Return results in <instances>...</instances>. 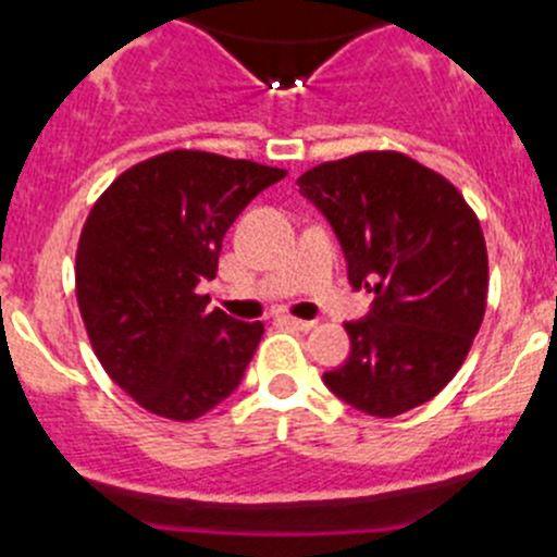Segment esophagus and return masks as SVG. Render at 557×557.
Here are the masks:
<instances>
[{
	"mask_svg": "<svg viewBox=\"0 0 557 557\" xmlns=\"http://www.w3.org/2000/svg\"><path fill=\"white\" fill-rule=\"evenodd\" d=\"M280 321H283L285 326H290V329H299V332H310V329H315V321H301V318L283 315Z\"/></svg>",
	"mask_w": 557,
	"mask_h": 557,
	"instance_id": "34e87169",
	"label": "esophagus"
}]
</instances>
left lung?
<instances>
[{
  "label": "left lung",
  "instance_id": "8db88e82",
  "mask_svg": "<svg viewBox=\"0 0 557 557\" xmlns=\"http://www.w3.org/2000/svg\"><path fill=\"white\" fill-rule=\"evenodd\" d=\"M326 218L354 288L375 294L345 323L350 356L323 372L361 413L399 416L433 399L471 350L487 305V247L451 182L399 152H361L299 176Z\"/></svg>",
  "mask_w": 557,
  "mask_h": 557
}]
</instances>
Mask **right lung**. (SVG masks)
I'll return each mask as SVG.
<instances>
[{"instance_id": "obj_1", "label": "right lung", "mask_w": 557, "mask_h": 557, "mask_svg": "<svg viewBox=\"0 0 557 557\" xmlns=\"http://www.w3.org/2000/svg\"><path fill=\"white\" fill-rule=\"evenodd\" d=\"M283 169L209 152H165L124 171L81 231L75 294L91 348L152 413L190 422L236 392L261 321L207 310L225 231Z\"/></svg>"}]
</instances>
